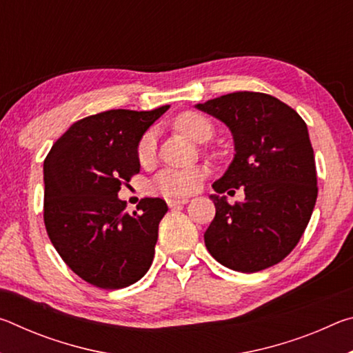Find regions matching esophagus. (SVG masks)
Segmentation results:
<instances>
[{
  "instance_id": "obj_1",
  "label": "esophagus",
  "mask_w": 353,
  "mask_h": 353,
  "mask_svg": "<svg viewBox=\"0 0 353 353\" xmlns=\"http://www.w3.org/2000/svg\"><path fill=\"white\" fill-rule=\"evenodd\" d=\"M166 204H168V207H171V208H176V207L188 204V199H168L166 201Z\"/></svg>"
}]
</instances>
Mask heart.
Listing matches in <instances>:
<instances>
[{
  "label": "heart",
  "mask_w": 353,
  "mask_h": 353,
  "mask_svg": "<svg viewBox=\"0 0 353 353\" xmlns=\"http://www.w3.org/2000/svg\"><path fill=\"white\" fill-rule=\"evenodd\" d=\"M176 128L182 134L194 141H205L213 135V126L210 119L199 112H183L174 119ZM157 149V137L155 130L149 129L140 137L137 143V159L141 165L151 162ZM205 171L202 168L187 170H163L154 177L151 190L154 193L166 196V198H185L198 188L199 182L204 179Z\"/></svg>",
  "instance_id": "heart-1"
}]
</instances>
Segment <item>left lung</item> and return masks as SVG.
<instances>
[{
    "mask_svg": "<svg viewBox=\"0 0 353 353\" xmlns=\"http://www.w3.org/2000/svg\"><path fill=\"white\" fill-rule=\"evenodd\" d=\"M198 109L230 128L235 159L213 183L216 193L246 199L230 205L212 196L216 214L204 234L214 260L238 272L277 265L297 246L318 198V176L307 124L288 104L260 92H235Z\"/></svg>",
    "mask_w": 353,
    "mask_h": 353,
    "instance_id": "left-lung-1",
    "label": "left lung"
}]
</instances>
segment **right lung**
<instances>
[{
	"label": "right lung",
	"instance_id": "add662e5",
	"mask_svg": "<svg viewBox=\"0 0 353 353\" xmlns=\"http://www.w3.org/2000/svg\"><path fill=\"white\" fill-rule=\"evenodd\" d=\"M168 109H115L82 118L43 162L48 236L70 270L98 288H126L152 263L166 202L145 198L129 214L118 191L140 172V137Z\"/></svg>",
	"mask_w": 353,
	"mask_h": 353
}]
</instances>
